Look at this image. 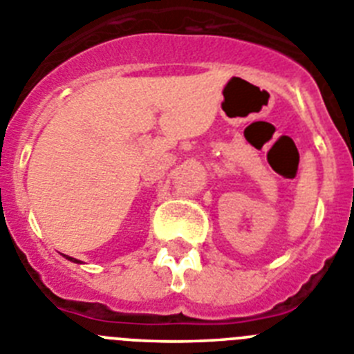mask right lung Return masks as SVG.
Returning a JSON list of instances; mask_svg holds the SVG:
<instances>
[{
  "label": "right lung",
  "instance_id": "add662e5",
  "mask_svg": "<svg viewBox=\"0 0 354 354\" xmlns=\"http://www.w3.org/2000/svg\"><path fill=\"white\" fill-rule=\"evenodd\" d=\"M65 259H68V261L71 262H76V264H81V261H77V259H72V257H68V255H64Z\"/></svg>",
  "mask_w": 354,
  "mask_h": 354
}]
</instances>
